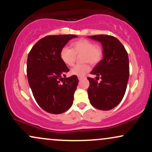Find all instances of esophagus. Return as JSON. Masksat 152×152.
Instances as JSON below:
<instances>
[{"label":"esophagus","instance_id":"obj_1","mask_svg":"<svg viewBox=\"0 0 152 152\" xmlns=\"http://www.w3.org/2000/svg\"><path fill=\"white\" fill-rule=\"evenodd\" d=\"M83 79V77H78V80H79V81H81V80Z\"/></svg>","mask_w":152,"mask_h":152}]
</instances>
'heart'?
<instances>
[{
    "instance_id": "obj_1",
    "label": "heart",
    "mask_w": 152,
    "mask_h": 152,
    "mask_svg": "<svg viewBox=\"0 0 152 152\" xmlns=\"http://www.w3.org/2000/svg\"><path fill=\"white\" fill-rule=\"evenodd\" d=\"M71 46V49L69 47L64 46L60 51V58L66 65L69 66L74 65L76 56L81 54H83L82 61L89 63L91 65H96L102 60L103 56L102 48L96 46L93 41L82 38L73 42ZM89 71L90 66L88 64L76 65L71 69L70 74L73 76L82 77Z\"/></svg>"
}]
</instances>
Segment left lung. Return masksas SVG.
Wrapping results in <instances>:
<instances>
[{"label": "left lung", "instance_id": "obj_1", "mask_svg": "<svg viewBox=\"0 0 152 152\" xmlns=\"http://www.w3.org/2000/svg\"><path fill=\"white\" fill-rule=\"evenodd\" d=\"M102 43L103 59L91 72L96 79L88 78L90 85L88 95L90 103L96 109L104 111L112 109L121 102L129 77L128 53L116 38L108 35L88 36Z\"/></svg>", "mask_w": 152, "mask_h": 152}]
</instances>
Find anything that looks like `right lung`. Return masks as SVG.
<instances>
[{
  "instance_id": "1",
  "label": "right lung",
  "mask_w": 152,
  "mask_h": 152,
  "mask_svg": "<svg viewBox=\"0 0 152 152\" xmlns=\"http://www.w3.org/2000/svg\"><path fill=\"white\" fill-rule=\"evenodd\" d=\"M75 35H56L41 38L28 56L27 77L36 102L53 114L65 112L72 106L78 79L66 78L69 68L60 58L62 48Z\"/></svg>"
}]
</instances>
